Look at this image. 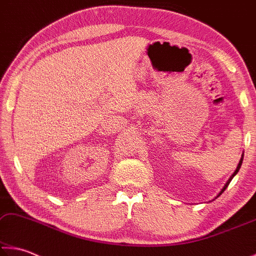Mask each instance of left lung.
<instances>
[{
    "label": "left lung",
    "mask_w": 256,
    "mask_h": 256,
    "mask_svg": "<svg viewBox=\"0 0 256 256\" xmlns=\"http://www.w3.org/2000/svg\"><path fill=\"white\" fill-rule=\"evenodd\" d=\"M242 158H244V157H242V158H240V164H238V166H237V168H236V170H235V172H234V174H232V175L230 176V178H229V180H228V182H227V183H226V185H224V188L222 190V192H220V193H219V196H220V194H222V193L224 192V190H226V188H227V186L229 185V183H230V182H232V180L234 178V176H235V175L237 174V172H238V170H240V166H242Z\"/></svg>",
    "instance_id": "8db88e82"
}]
</instances>
